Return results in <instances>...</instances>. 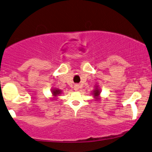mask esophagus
Here are the masks:
<instances>
[{
	"label": "esophagus",
	"instance_id": "34e87169",
	"mask_svg": "<svg viewBox=\"0 0 152 152\" xmlns=\"http://www.w3.org/2000/svg\"><path fill=\"white\" fill-rule=\"evenodd\" d=\"M79 85H75V86H74V90H75V91H77V90H79Z\"/></svg>",
	"mask_w": 152,
	"mask_h": 152
}]
</instances>
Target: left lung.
<instances>
[{"mask_svg":"<svg viewBox=\"0 0 152 152\" xmlns=\"http://www.w3.org/2000/svg\"><path fill=\"white\" fill-rule=\"evenodd\" d=\"M99 94H100V91H99V89L96 88L95 90H94L93 91V94H94V97H96L95 99H98V98H99V97H99Z\"/></svg>","mask_w":152,"mask_h":152,"instance_id":"1","label":"left lung"}]
</instances>
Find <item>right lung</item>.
<instances>
[{
  "instance_id": "right-lung-1",
  "label": "right lung",
  "mask_w": 152,
  "mask_h": 152,
  "mask_svg": "<svg viewBox=\"0 0 152 152\" xmlns=\"http://www.w3.org/2000/svg\"><path fill=\"white\" fill-rule=\"evenodd\" d=\"M60 93H61V90H60L59 89H54V90H53V94L55 97H57Z\"/></svg>"
}]
</instances>
